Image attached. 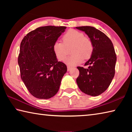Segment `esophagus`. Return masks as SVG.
I'll use <instances>...</instances> for the list:
<instances>
[{
	"instance_id": "esophagus-1",
	"label": "esophagus",
	"mask_w": 132,
	"mask_h": 132,
	"mask_svg": "<svg viewBox=\"0 0 132 132\" xmlns=\"http://www.w3.org/2000/svg\"><path fill=\"white\" fill-rule=\"evenodd\" d=\"M71 69V67L70 66H67V69H68V71H69Z\"/></svg>"
}]
</instances>
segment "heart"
Segmentation results:
<instances>
[{"label": "heart", "instance_id": "heart-1", "mask_svg": "<svg viewBox=\"0 0 132 132\" xmlns=\"http://www.w3.org/2000/svg\"><path fill=\"white\" fill-rule=\"evenodd\" d=\"M62 42H55L52 50L56 57L63 61L68 55V49L70 48L73 54L66 61L67 64L76 65L81 63L82 59H88L93 51V44L90 39L85 37L82 32L76 30H69L62 38Z\"/></svg>", "mask_w": 132, "mask_h": 132}]
</instances>
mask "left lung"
I'll use <instances>...</instances> for the list:
<instances>
[{
    "mask_svg": "<svg viewBox=\"0 0 132 132\" xmlns=\"http://www.w3.org/2000/svg\"><path fill=\"white\" fill-rule=\"evenodd\" d=\"M84 31L91 39L93 51L85 63L88 69L78 66L79 75L76 82L80 90L86 94L98 96L104 93L114 77L117 55L111 39L102 31L93 27H76Z\"/></svg>",
    "mask_w": 132,
    "mask_h": 132,
    "instance_id": "left-lung-1",
    "label": "left lung"
}]
</instances>
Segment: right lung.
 Returning a JSON list of instances; mask_svg holds the SVG:
<instances>
[{"mask_svg":"<svg viewBox=\"0 0 132 132\" xmlns=\"http://www.w3.org/2000/svg\"><path fill=\"white\" fill-rule=\"evenodd\" d=\"M66 28L40 27L28 32L21 42L18 57L21 79L31 94L39 99H48L57 93L67 71L52 50Z\"/></svg>","mask_w":132,"mask_h":132,"instance_id":"1","label":"right lung"}]
</instances>
